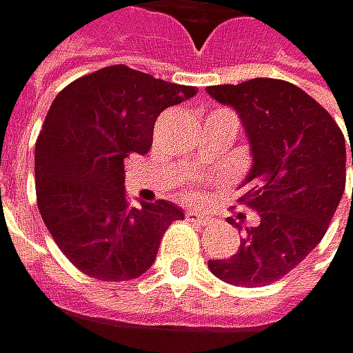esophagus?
Returning a JSON list of instances; mask_svg holds the SVG:
<instances>
[{
	"mask_svg": "<svg viewBox=\"0 0 353 353\" xmlns=\"http://www.w3.org/2000/svg\"><path fill=\"white\" fill-rule=\"evenodd\" d=\"M186 219L192 221V223H196V225H209V223H211V217L201 215V213H196V211H188V213H186Z\"/></svg>",
	"mask_w": 353,
	"mask_h": 353,
	"instance_id": "1",
	"label": "esophagus"
}]
</instances>
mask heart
<instances>
[{
	"mask_svg": "<svg viewBox=\"0 0 353 353\" xmlns=\"http://www.w3.org/2000/svg\"><path fill=\"white\" fill-rule=\"evenodd\" d=\"M190 199H199V196L196 194H190Z\"/></svg>",
	"mask_w": 353,
	"mask_h": 353,
	"instance_id": "heart-1",
	"label": "heart"
}]
</instances>
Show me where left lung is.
<instances>
[{
  "instance_id": "1",
  "label": "left lung",
  "mask_w": 353,
  "mask_h": 353,
  "mask_svg": "<svg viewBox=\"0 0 353 353\" xmlns=\"http://www.w3.org/2000/svg\"><path fill=\"white\" fill-rule=\"evenodd\" d=\"M207 92L234 107L244 123L252 169L238 205L261 217L256 228L244 230L238 252L209 261V269L232 285H269L296 269L327 234L345 190V138L325 107L285 80L252 78ZM230 223L242 230L236 219Z\"/></svg>"
}]
</instances>
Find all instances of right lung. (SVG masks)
Returning a JSON list of instances; mask_svg holds the SVG:
<instances>
[{
  "label": "right lung",
  "mask_w": 353,
  "mask_h": 353,
  "mask_svg": "<svg viewBox=\"0 0 353 353\" xmlns=\"http://www.w3.org/2000/svg\"><path fill=\"white\" fill-rule=\"evenodd\" d=\"M196 94L123 63L70 82L51 103L34 146L41 217L68 261L101 281L150 269L167 228L184 219L167 201L130 207L123 161L148 152L159 113Z\"/></svg>",
  "instance_id": "add662e5"
}]
</instances>
